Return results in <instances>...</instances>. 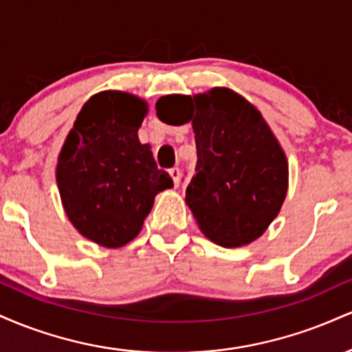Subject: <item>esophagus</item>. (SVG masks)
Segmentation results:
<instances>
[{"label":"esophagus","instance_id":"1","mask_svg":"<svg viewBox=\"0 0 352 352\" xmlns=\"http://www.w3.org/2000/svg\"><path fill=\"white\" fill-rule=\"evenodd\" d=\"M168 173H170L173 185H175V187H179V184H180V170H179V168L173 167V168H170V170H168Z\"/></svg>","mask_w":352,"mask_h":352}]
</instances>
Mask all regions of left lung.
<instances>
[{
    "label": "left lung",
    "mask_w": 352,
    "mask_h": 352,
    "mask_svg": "<svg viewBox=\"0 0 352 352\" xmlns=\"http://www.w3.org/2000/svg\"><path fill=\"white\" fill-rule=\"evenodd\" d=\"M188 111L197 173L185 201L213 243L233 248L260 238L280 213L288 192V160L261 112L228 87L157 100V116L168 124L170 109Z\"/></svg>",
    "instance_id": "1"
}]
</instances>
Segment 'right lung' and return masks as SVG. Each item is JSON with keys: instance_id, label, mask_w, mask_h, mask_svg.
<instances>
[{"instance_id": "obj_1", "label": "right lung", "mask_w": 352, "mask_h": 352, "mask_svg": "<svg viewBox=\"0 0 352 352\" xmlns=\"http://www.w3.org/2000/svg\"><path fill=\"white\" fill-rule=\"evenodd\" d=\"M144 99L122 91L92 96L76 117L56 165L60 201L74 228L104 248L139 235L159 192L172 188L151 145L140 144Z\"/></svg>"}]
</instances>
